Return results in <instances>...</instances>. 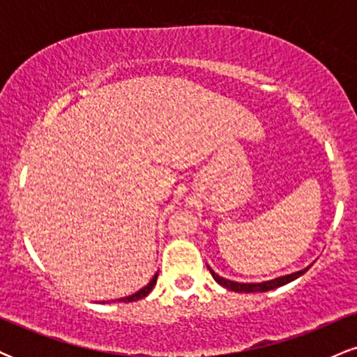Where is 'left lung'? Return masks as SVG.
<instances>
[{"mask_svg":"<svg viewBox=\"0 0 357 357\" xmlns=\"http://www.w3.org/2000/svg\"><path fill=\"white\" fill-rule=\"evenodd\" d=\"M210 268V267H208ZM309 268V267H307ZM307 268H302L298 270V272H294V273H289V275H282V277H277V278H272V280H265V282H258V284H241V282H235V280H228V278H223L220 277L218 273H215L213 270L210 268L213 278H215L216 282L221 287H225V289L228 290H233V292H245V294H250V292H268V290H273L277 289V287H282L285 284H289V282L296 280L301 275H304L307 272Z\"/></svg>","mask_w":357,"mask_h":357,"instance_id":"left-lung-1","label":"left lung"}]
</instances>
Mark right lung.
<instances>
[{
    "label": "right lung",
    "instance_id": "1",
    "mask_svg": "<svg viewBox=\"0 0 357 357\" xmlns=\"http://www.w3.org/2000/svg\"><path fill=\"white\" fill-rule=\"evenodd\" d=\"M155 280H158V273H155V275L151 278V282L149 284H147L146 287H142L141 290H137L136 294H132V296H129V297H122V298H117L119 302H136V301H141V298H144V297H147L151 294V290L154 289V285H155ZM114 302V301H112ZM105 304V302H104Z\"/></svg>",
    "mask_w": 357,
    "mask_h": 357
}]
</instances>
